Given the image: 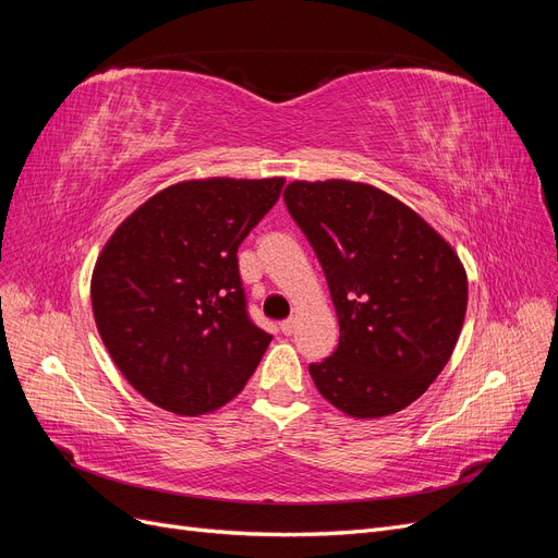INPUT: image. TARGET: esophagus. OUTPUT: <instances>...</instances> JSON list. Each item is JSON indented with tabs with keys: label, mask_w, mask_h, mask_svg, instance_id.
Segmentation results:
<instances>
[{
	"label": "esophagus",
	"mask_w": 558,
	"mask_h": 558,
	"mask_svg": "<svg viewBox=\"0 0 558 558\" xmlns=\"http://www.w3.org/2000/svg\"><path fill=\"white\" fill-rule=\"evenodd\" d=\"M281 332H283V335H293V332H295V318L281 320Z\"/></svg>",
	"instance_id": "esophagus-1"
}]
</instances>
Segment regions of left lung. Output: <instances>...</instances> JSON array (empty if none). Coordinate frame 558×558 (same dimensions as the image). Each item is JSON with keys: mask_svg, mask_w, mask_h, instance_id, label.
I'll list each match as a JSON object with an SVG mask.
<instances>
[{"mask_svg": "<svg viewBox=\"0 0 558 558\" xmlns=\"http://www.w3.org/2000/svg\"><path fill=\"white\" fill-rule=\"evenodd\" d=\"M283 202L324 267L340 320L310 375L337 410L379 418L412 404L459 342L468 277L424 218L375 185L293 181Z\"/></svg>", "mask_w": 558, "mask_h": 558, "instance_id": "left-lung-1", "label": "left lung"}]
</instances>
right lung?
Masks as SVG:
<instances>
[{"instance_id": "right-lung-1", "label": "right lung", "mask_w": 558, "mask_h": 558, "mask_svg": "<svg viewBox=\"0 0 558 558\" xmlns=\"http://www.w3.org/2000/svg\"><path fill=\"white\" fill-rule=\"evenodd\" d=\"M283 179L181 181L116 228L95 263L99 337L123 377L181 416L223 408L272 335L246 312L238 248L275 207Z\"/></svg>"}]
</instances>
